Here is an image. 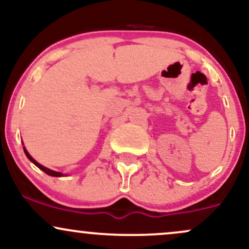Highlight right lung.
<instances>
[{"label":"right lung","mask_w":249,"mask_h":249,"mask_svg":"<svg viewBox=\"0 0 249 249\" xmlns=\"http://www.w3.org/2000/svg\"><path fill=\"white\" fill-rule=\"evenodd\" d=\"M23 150H24V153H25V156L28 157V159H29V160H30L31 162H34V164H35L37 167H38V168H41V170L43 171V172H45V173H47V174H49V176H51V177H63V174H62L61 172H56V171L49 170V168H48V167H44V166H43V165L39 164V162H37V161L35 160V159H34L33 157L30 156L29 152H28V151L25 150V147H23Z\"/></svg>","instance_id":"obj_1"}]
</instances>
